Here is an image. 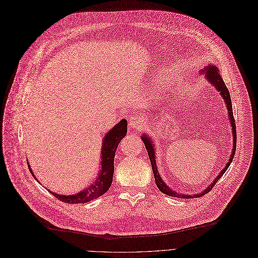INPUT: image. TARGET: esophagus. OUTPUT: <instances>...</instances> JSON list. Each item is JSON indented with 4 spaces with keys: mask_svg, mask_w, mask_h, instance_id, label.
Here are the masks:
<instances>
[{
    "mask_svg": "<svg viewBox=\"0 0 258 258\" xmlns=\"http://www.w3.org/2000/svg\"><path fill=\"white\" fill-rule=\"evenodd\" d=\"M144 124V119L141 116H132L129 119V126L132 129H141Z\"/></svg>",
    "mask_w": 258,
    "mask_h": 258,
    "instance_id": "1",
    "label": "esophagus"
}]
</instances>
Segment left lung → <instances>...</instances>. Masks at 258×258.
<instances>
[{
    "label": "left lung",
    "mask_w": 258,
    "mask_h": 258,
    "mask_svg": "<svg viewBox=\"0 0 258 258\" xmlns=\"http://www.w3.org/2000/svg\"><path fill=\"white\" fill-rule=\"evenodd\" d=\"M201 74H206L205 77L206 79L209 81V83L215 86L218 92H220L222 98L225 100V103H226V107H227V111H228V114H229V119H230V125L232 127V135H233V148H232V153L230 155V159L228 161V163H227L225 165V168L220 172V174L217 176V178L214 180V182H211V184L209 186H207L203 191L197 194V195H194V196H190V195H184V194H178L177 191H174L173 189H171L168 185H166L164 183V181L161 179L159 173H158V170H157V165H156V158H155V149H154V146L152 144V141L150 140V138L148 135L144 134L142 136V140L146 146V149L148 151V155H149V158H150V161H151V165H152V170H153V174H154V178H155V183L157 185V187L159 188V190L165 195L168 196H171V197H176V198H182V199H191V198H196V197H198V198H200V197L204 196L205 194H207L208 191H210L211 189H213V187L215 186V184L218 182V181L220 180V178L224 175V173L227 171V169L229 168L230 163L232 162L233 160V157H234V154H235V148H236V127H235V120H234V117H233V111H232V103H231V98H230V94H229V90L228 88L226 87V84L225 82L223 81L222 79V76L220 75V72H219V69L215 66V64H208L205 69H203L201 71Z\"/></svg>",
    "instance_id": "left-lung-1"
}]
</instances>
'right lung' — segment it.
Returning <instances> with one entry per match:
<instances>
[{
    "label": "right lung",
    "mask_w": 258,
    "mask_h": 258,
    "mask_svg": "<svg viewBox=\"0 0 258 258\" xmlns=\"http://www.w3.org/2000/svg\"><path fill=\"white\" fill-rule=\"evenodd\" d=\"M127 120L122 119L119 123H117L111 130H109L103 139V145H102V154H101V170L99 172V175L96 179L94 183L89 184L88 187H86L84 190L77 192L72 196H62V195H57L53 191L49 190L54 197L58 200H60L63 203L69 204H80V203H86L90 202L100 196L104 195L107 191L112 183V178H113V171H114V155L116 148L122 141L127 133ZM32 175L34 176L32 170ZM35 177V176H34Z\"/></svg>",
    "instance_id": "obj_1"
}]
</instances>
